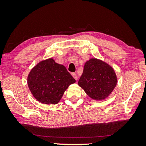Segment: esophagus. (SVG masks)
<instances>
[{"label": "esophagus", "instance_id": "34e87169", "mask_svg": "<svg viewBox=\"0 0 146 146\" xmlns=\"http://www.w3.org/2000/svg\"><path fill=\"white\" fill-rule=\"evenodd\" d=\"M72 76L73 77V78H74V79L75 80H78V76H77V75H76V73H72Z\"/></svg>", "mask_w": 146, "mask_h": 146}]
</instances>
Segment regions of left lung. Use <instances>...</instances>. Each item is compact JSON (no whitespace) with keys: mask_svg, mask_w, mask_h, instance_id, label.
I'll return each instance as SVG.
<instances>
[{"mask_svg":"<svg viewBox=\"0 0 146 146\" xmlns=\"http://www.w3.org/2000/svg\"><path fill=\"white\" fill-rule=\"evenodd\" d=\"M117 79L114 69L102 60L91 58L84 64L78 85L90 98L103 100L116 86Z\"/></svg>","mask_w":146,"mask_h":146,"instance_id":"1","label":"left lung"}]
</instances>
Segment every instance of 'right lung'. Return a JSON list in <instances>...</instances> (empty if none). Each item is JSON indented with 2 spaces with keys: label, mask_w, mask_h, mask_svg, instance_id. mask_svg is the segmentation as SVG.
<instances>
[{
  "label": "right lung",
  "mask_w": 146,
  "mask_h": 146,
  "mask_svg": "<svg viewBox=\"0 0 146 146\" xmlns=\"http://www.w3.org/2000/svg\"><path fill=\"white\" fill-rule=\"evenodd\" d=\"M75 82L66 67L52 58L40 62L27 78L28 86L33 97L46 104H58L69 85Z\"/></svg>",
  "instance_id": "right-lung-1"
}]
</instances>
